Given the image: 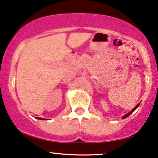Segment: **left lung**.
Here are the masks:
<instances>
[{"mask_svg": "<svg viewBox=\"0 0 158 158\" xmlns=\"http://www.w3.org/2000/svg\"><path fill=\"white\" fill-rule=\"evenodd\" d=\"M139 104H137V106H135V108H133V109H132V110H131V112H129V113H128V114H126V115H125V116H123V119H125V118H126V117H128V116H129V115H130V114H131V113H133V112H134V110H136V108H137V107H138V106H139Z\"/></svg>", "mask_w": 158, "mask_h": 158, "instance_id": "left-lung-1", "label": "left lung"}]
</instances>
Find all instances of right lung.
I'll list each match as a JSON object with an SVG mask.
<instances>
[{"label": "right lung", "instance_id": "right-lung-1", "mask_svg": "<svg viewBox=\"0 0 158 158\" xmlns=\"http://www.w3.org/2000/svg\"><path fill=\"white\" fill-rule=\"evenodd\" d=\"M37 119H43V118H40V117H38Z\"/></svg>", "mask_w": 158, "mask_h": 158}]
</instances>
